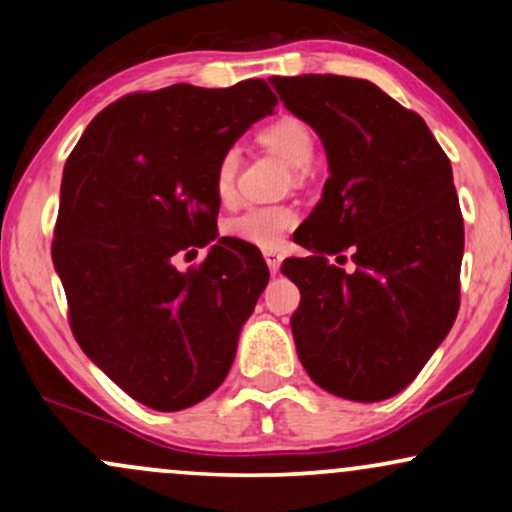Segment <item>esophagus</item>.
I'll list each match as a JSON object with an SVG mask.
<instances>
[{"label": "esophagus", "instance_id": "1", "mask_svg": "<svg viewBox=\"0 0 512 512\" xmlns=\"http://www.w3.org/2000/svg\"><path fill=\"white\" fill-rule=\"evenodd\" d=\"M264 260H267L269 272H272V274L279 272V267H281V255H279V252L267 250V252H264Z\"/></svg>", "mask_w": 512, "mask_h": 512}]
</instances>
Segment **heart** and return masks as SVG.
Segmentation results:
<instances>
[{
	"mask_svg": "<svg viewBox=\"0 0 512 512\" xmlns=\"http://www.w3.org/2000/svg\"><path fill=\"white\" fill-rule=\"evenodd\" d=\"M260 142L276 151L293 168H305L315 156V137L303 120L293 115H281L260 129ZM240 154L236 146L226 149L216 163L214 170V192L221 202H231L236 195ZM296 209L286 204H260L240 211L223 223V233L228 238L243 240V243L255 245V248L272 250L281 245L286 233L296 226Z\"/></svg>",
	"mask_w": 512,
	"mask_h": 512,
	"instance_id": "b5f03b06",
	"label": "heart"
}]
</instances>
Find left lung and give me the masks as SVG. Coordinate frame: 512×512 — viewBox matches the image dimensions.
Instances as JSON below:
<instances>
[{
  "label": "left lung",
  "instance_id": "left-lung-1",
  "mask_svg": "<svg viewBox=\"0 0 512 512\" xmlns=\"http://www.w3.org/2000/svg\"><path fill=\"white\" fill-rule=\"evenodd\" d=\"M330 161L296 231L308 257L281 264L301 291L291 330L322 390L354 402L402 392L460 310L464 223L450 158L421 115L366 79L272 76ZM354 270H344L348 257Z\"/></svg>",
  "mask_w": 512,
  "mask_h": 512
}]
</instances>
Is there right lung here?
<instances>
[{"label": "right lung", "mask_w": 512, "mask_h": 512, "mask_svg": "<svg viewBox=\"0 0 512 512\" xmlns=\"http://www.w3.org/2000/svg\"><path fill=\"white\" fill-rule=\"evenodd\" d=\"M274 105L262 79L129 93L93 117L64 163L52 262L69 327L146 407L180 411L209 397L267 286L262 252L216 233L214 170ZM204 244L202 263L177 269Z\"/></svg>", "instance_id": "1"}]
</instances>
